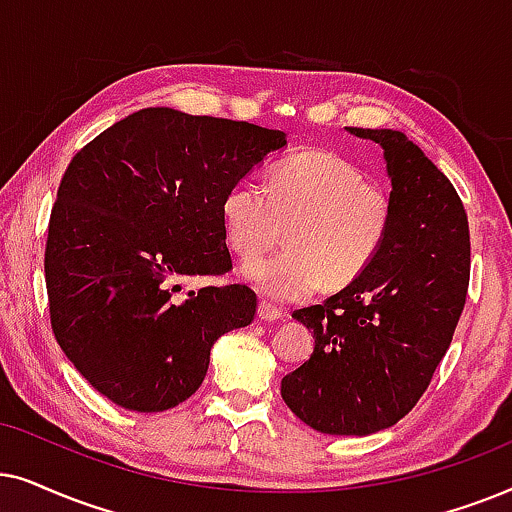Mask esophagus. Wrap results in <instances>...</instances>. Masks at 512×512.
Returning a JSON list of instances; mask_svg holds the SVG:
<instances>
[{"label": "esophagus", "mask_w": 512, "mask_h": 512, "mask_svg": "<svg viewBox=\"0 0 512 512\" xmlns=\"http://www.w3.org/2000/svg\"><path fill=\"white\" fill-rule=\"evenodd\" d=\"M257 316H260V320H264V323H276V320L281 318V311H278L276 306L262 302L257 306Z\"/></svg>", "instance_id": "obj_1"}]
</instances>
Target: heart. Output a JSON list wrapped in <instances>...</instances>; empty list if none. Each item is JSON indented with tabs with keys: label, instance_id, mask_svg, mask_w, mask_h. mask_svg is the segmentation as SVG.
<instances>
[{
	"label": "heart",
	"instance_id": "obj_1",
	"mask_svg": "<svg viewBox=\"0 0 512 512\" xmlns=\"http://www.w3.org/2000/svg\"><path fill=\"white\" fill-rule=\"evenodd\" d=\"M393 222L386 189L358 166L323 149H302L269 168L267 187L241 180L224 196L222 227L241 260H255L278 241L283 255L252 262L248 281L269 302H302L323 283L342 288L365 274Z\"/></svg>",
	"mask_w": 512,
	"mask_h": 512
}]
</instances>
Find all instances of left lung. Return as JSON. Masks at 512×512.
<instances>
[{
	"label": "left lung",
	"instance_id": "obj_1",
	"mask_svg": "<svg viewBox=\"0 0 512 512\" xmlns=\"http://www.w3.org/2000/svg\"><path fill=\"white\" fill-rule=\"evenodd\" d=\"M384 147L393 222L363 276L292 318L313 330L311 358L285 374V405L330 435L398 424L452 344L470 281L468 215L447 175L400 131L349 128Z\"/></svg>",
	"mask_w": 512,
	"mask_h": 512
}]
</instances>
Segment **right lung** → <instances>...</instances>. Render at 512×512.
<instances>
[{
	"label": "right lung",
	"instance_id": "right-lung-1",
	"mask_svg": "<svg viewBox=\"0 0 512 512\" xmlns=\"http://www.w3.org/2000/svg\"><path fill=\"white\" fill-rule=\"evenodd\" d=\"M285 133L147 107L72 156L51 208L44 274L53 335L88 384L135 412L199 391L210 346L252 323L248 285L224 276L222 201Z\"/></svg>",
	"mask_w": 512,
	"mask_h": 512
}]
</instances>
